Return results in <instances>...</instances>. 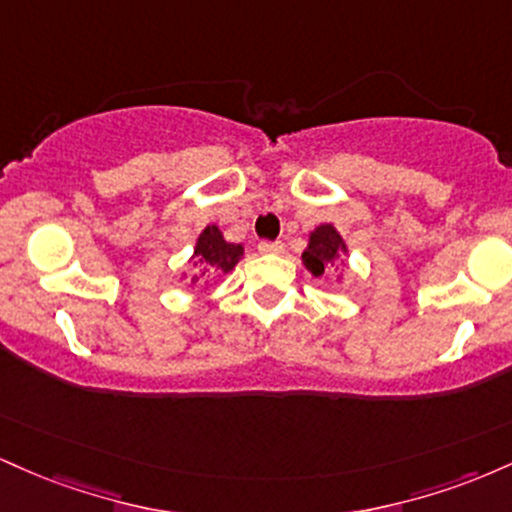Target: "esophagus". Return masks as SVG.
<instances>
[{
  "mask_svg": "<svg viewBox=\"0 0 512 512\" xmlns=\"http://www.w3.org/2000/svg\"><path fill=\"white\" fill-rule=\"evenodd\" d=\"M257 250H260L262 255H279V252H284V243H279V240H262V243L257 245Z\"/></svg>",
  "mask_w": 512,
  "mask_h": 512,
  "instance_id": "34e87169",
  "label": "esophagus"
}]
</instances>
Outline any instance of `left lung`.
I'll use <instances>...</instances> for the list:
<instances>
[{
  "label": "left lung",
  "mask_w": 512,
  "mask_h": 512,
  "mask_svg": "<svg viewBox=\"0 0 512 512\" xmlns=\"http://www.w3.org/2000/svg\"><path fill=\"white\" fill-rule=\"evenodd\" d=\"M339 252H344L342 236L332 226H320L310 236L308 250L303 252V262L315 276H322L327 264H334V260H337Z\"/></svg>",
  "instance_id": "8db88e82"
}]
</instances>
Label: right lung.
<instances>
[{"instance_id":"right-lung-1","label":"right lung","mask_w":512,"mask_h":512,"mask_svg":"<svg viewBox=\"0 0 512 512\" xmlns=\"http://www.w3.org/2000/svg\"><path fill=\"white\" fill-rule=\"evenodd\" d=\"M243 257V245L226 243L216 226H207L197 240L195 248V267H199V276L214 272H231ZM197 281V279H195Z\"/></svg>"}]
</instances>
